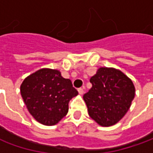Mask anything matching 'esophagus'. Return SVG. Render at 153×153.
<instances>
[{
  "label": "esophagus",
  "mask_w": 153,
  "mask_h": 153,
  "mask_svg": "<svg viewBox=\"0 0 153 153\" xmlns=\"http://www.w3.org/2000/svg\"><path fill=\"white\" fill-rule=\"evenodd\" d=\"M77 90H78V93H79L80 94H83V92H84L83 91V88H79Z\"/></svg>",
  "instance_id": "34e87169"
}]
</instances>
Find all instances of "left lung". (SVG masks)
Segmentation results:
<instances>
[{"label": "left lung", "mask_w": 153, "mask_h": 153, "mask_svg": "<svg viewBox=\"0 0 153 153\" xmlns=\"http://www.w3.org/2000/svg\"><path fill=\"white\" fill-rule=\"evenodd\" d=\"M90 82L92 88L83 95L88 114L101 126L114 125L126 114L134 98L132 81L120 71L102 67Z\"/></svg>", "instance_id": "obj_1"}]
</instances>
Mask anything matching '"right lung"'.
Instances as JSON below:
<instances>
[{
	"label": "right lung",
	"instance_id": "add662e5",
	"mask_svg": "<svg viewBox=\"0 0 153 153\" xmlns=\"http://www.w3.org/2000/svg\"><path fill=\"white\" fill-rule=\"evenodd\" d=\"M20 92L33 117L48 126L56 124L67 114L70 100L78 94L71 80L51 69H41L26 77Z\"/></svg>",
	"mask_w": 153,
	"mask_h": 153
}]
</instances>
